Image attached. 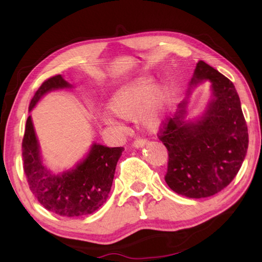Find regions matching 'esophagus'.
Wrapping results in <instances>:
<instances>
[{
    "label": "esophagus",
    "mask_w": 262,
    "mask_h": 262,
    "mask_svg": "<svg viewBox=\"0 0 262 262\" xmlns=\"http://www.w3.org/2000/svg\"><path fill=\"white\" fill-rule=\"evenodd\" d=\"M147 144V141L145 140H142V139H137L134 142H133V147L136 148V149H140L142 147H144V145Z\"/></svg>",
    "instance_id": "esophagus-1"
}]
</instances>
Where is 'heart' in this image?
<instances>
[{
	"instance_id": "b5f03b06",
	"label": "heart",
	"mask_w": 262,
	"mask_h": 262,
	"mask_svg": "<svg viewBox=\"0 0 262 262\" xmlns=\"http://www.w3.org/2000/svg\"><path fill=\"white\" fill-rule=\"evenodd\" d=\"M167 105V89L159 83L152 85L151 78L141 76L119 88L110 98L107 108L114 117L123 120L137 118L144 128L154 129L162 122ZM103 123L108 127L118 125L111 115H105Z\"/></svg>"
}]
</instances>
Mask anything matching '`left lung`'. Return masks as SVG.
Segmentation results:
<instances>
[{
	"label": "left lung",
	"mask_w": 262,
	"mask_h": 262,
	"mask_svg": "<svg viewBox=\"0 0 262 262\" xmlns=\"http://www.w3.org/2000/svg\"><path fill=\"white\" fill-rule=\"evenodd\" d=\"M208 80L211 99L196 119L187 118L192 89ZM168 151L165 181L173 192L192 199L211 196L231 183L245 159L248 133L233 83L199 61L186 98L159 134Z\"/></svg>",
	"instance_id": "1"
}]
</instances>
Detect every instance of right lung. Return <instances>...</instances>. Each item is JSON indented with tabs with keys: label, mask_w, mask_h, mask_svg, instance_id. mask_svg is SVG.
Listing matches in <instances>:
<instances>
[{
	"label": "right lung",
	"mask_w": 262,
	"mask_h": 262,
	"mask_svg": "<svg viewBox=\"0 0 262 262\" xmlns=\"http://www.w3.org/2000/svg\"><path fill=\"white\" fill-rule=\"evenodd\" d=\"M73 88L61 75L48 78L35 92L29 112L48 92ZM21 149L31 192L47 210L66 217L92 214L104 205L112 187L115 166L123 151L121 147L108 148L92 143L86 156L76 165L54 173L43 164L31 115L26 120Z\"/></svg>",
	"instance_id": "right-lung-1"
}]
</instances>
